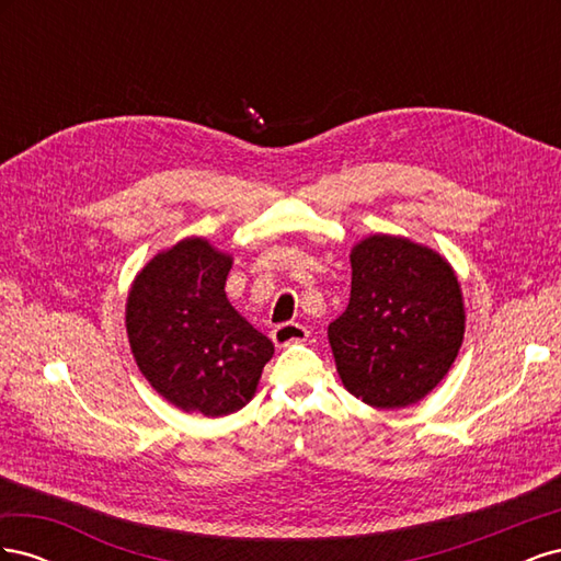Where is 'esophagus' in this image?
<instances>
[{
  "label": "esophagus",
  "mask_w": 561,
  "mask_h": 561,
  "mask_svg": "<svg viewBox=\"0 0 561 561\" xmlns=\"http://www.w3.org/2000/svg\"><path fill=\"white\" fill-rule=\"evenodd\" d=\"M271 339H274V344L285 348L290 344H301L307 342L309 339V330L299 325V322H283V325L274 328V332H271Z\"/></svg>",
  "instance_id": "34e87169"
}]
</instances>
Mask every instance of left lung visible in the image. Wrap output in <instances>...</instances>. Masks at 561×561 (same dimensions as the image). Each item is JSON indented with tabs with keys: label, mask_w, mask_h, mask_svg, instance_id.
Instances as JSON below:
<instances>
[{
	"label": "left lung",
	"mask_w": 561,
	"mask_h": 561,
	"mask_svg": "<svg viewBox=\"0 0 561 561\" xmlns=\"http://www.w3.org/2000/svg\"><path fill=\"white\" fill-rule=\"evenodd\" d=\"M351 299L328 328L351 396L379 410L426 398L463 344L461 285L443 254L375 233L351 250Z\"/></svg>",
	"instance_id": "1"
}]
</instances>
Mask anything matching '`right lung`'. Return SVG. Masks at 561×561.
I'll return each instance as SVG.
<instances>
[{
  "instance_id": "obj_1",
  "label": "right lung",
  "mask_w": 561,
  "mask_h": 561,
  "mask_svg": "<svg viewBox=\"0 0 561 561\" xmlns=\"http://www.w3.org/2000/svg\"><path fill=\"white\" fill-rule=\"evenodd\" d=\"M231 264V254L192 236L151 257L130 285L133 358L151 388L182 412H239L274 355L271 339L227 299Z\"/></svg>"
}]
</instances>
